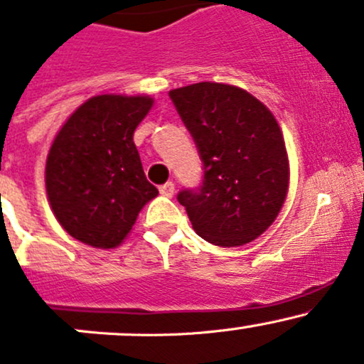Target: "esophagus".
<instances>
[{
  "label": "esophagus",
  "mask_w": 364,
  "mask_h": 364,
  "mask_svg": "<svg viewBox=\"0 0 364 364\" xmlns=\"http://www.w3.org/2000/svg\"><path fill=\"white\" fill-rule=\"evenodd\" d=\"M160 193L164 197H172V196H174V183L168 181V183H165V185H161L160 186Z\"/></svg>",
  "instance_id": "1"
}]
</instances>
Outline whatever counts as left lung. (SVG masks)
I'll return each mask as SVG.
<instances>
[{
    "label": "left lung",
    "mask_w": 364,
    "mask_h": 364,
    "mask_svg": "<svg viewBox=\"0 0 364 364\" xmlns=\"http://www.w3.org/2000/svg\"><path fill=\"white\" fill-rule=\"evenodd\" d=\"M204 164L183 190L193 230L216 247H243L269 229L289 192V156L274 114L243 87L197 82L168 91Z\"/></svg>",
    "instance_id": "obj_1"
}]
</instances>
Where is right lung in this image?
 <instances>
[{
    "mask_svg": "<svg viewBox=\"0 0 364 364\" xmlns=\"http://www.w3.org/2000/svg\"><path fill=\"white\" fill-rule=\"evenodd\" d=\"M153 104L148 95H97L54 137L46 161L47 199L60 225L80 243L119 247L141 209L159 196L134 142Z\"/></svg>",
    "mask_w": 364,
    "mask_h": 364,
    "instance_id": "add662e5",
    "label": "right lung"
}]
</instances>
